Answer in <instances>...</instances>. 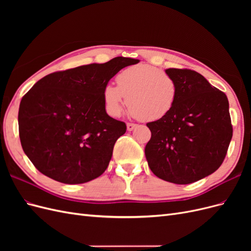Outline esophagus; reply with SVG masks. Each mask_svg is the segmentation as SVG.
<instances>
[{"label": "esophagus", "instance_id": "34e87169", "mask_svg": "<svg viewBox=\"0 0 251 251\" xmlns=\"http://www.w3.org/2000/svg\"><path fill=\"white\" fill-rule=\"evenodd\" d=\"M135 127H137V125H135V124H131V123H127V124H126V128H127V131H128V132L133 131Z\"/></svg>", "mask_w": 251, "mask_h": 251}]
</instances>
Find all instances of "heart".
I'll use <instances>...</instances> for the list:
<instances>
[{
  "label": "heart",
  "instance_id": "obj_1",
  "mask_svg": "<svg viewBox=\"0 0 251 251\" xmlns=\"http://www.w3.org/2000/svg\"><path fill=\"white\" fill-rule=\"evenodd\" d=\"M117 86L105 83L102 100L109 115L118 117L124 107L135 118L148 121L165 117L176 104L179 88L172 75L148 64L130 66L115 77Z\"/></svg>",
  "mask_w": 251,
  "mask_h": 251
}]
</instances>
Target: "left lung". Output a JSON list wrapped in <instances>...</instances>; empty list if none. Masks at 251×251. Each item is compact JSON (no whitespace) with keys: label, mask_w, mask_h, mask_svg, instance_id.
I'll return each mask as SVG.
<instances>
[{"label":"left lung","mask_w":251,"mask_h":251,"mask_svg":"<svg viewBox=\"0 0 251 251\" xmlns=\"http://www.w3.org/2000/svg\"><path fill=\"white\" fill-rule=\"evenodd\" d=\"M165 72L178 83V98L168 115L147 124L151 136L144 151L158 178L189 184L224 161L232 137L229 103L198 72L175 68Z\"/></svg>","instance_id":"8db88e82"}]
</instances>
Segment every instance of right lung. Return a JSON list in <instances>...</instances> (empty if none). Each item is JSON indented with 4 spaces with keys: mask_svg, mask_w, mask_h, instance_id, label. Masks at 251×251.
I'll return each mask as SVG.
<instances>
[{
    "mask_svg": "<svg viewBox=\"0 0 251 251\" xmlns=\"http://www.w3.org/2000/svg\"><path fill=\"white\" fill-rule=\"evenodd\" d=\"M139 59L118 56L46 75L23 96L19 109L22 148L45 176L80 184L107 170L123 121L105 112L102 88Z\"/></svg>",
    "mask_w": 251,
    "mask_h": 251,
    "instance_id": "right-lung-1",
    "label": "right lung"
}]
</instances>
